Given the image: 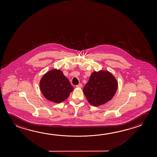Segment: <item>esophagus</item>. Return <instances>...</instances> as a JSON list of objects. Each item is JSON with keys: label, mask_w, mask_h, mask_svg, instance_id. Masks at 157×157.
<instances>
[{"label": "esophagus", "mask_w": 157, "mask_h": 157, "mask_svg": "<svg viewBox=\"0 0 157 157\" xmlns=\"http://www.w3.org/2000/svg\"><path fill=\"white\" fill-rule=\"evenodd\" d=\"M82 84L80 83L78 85H76V87H82Z\"/></svg>", "instance_id": "esophagus-1"}]
</instances>
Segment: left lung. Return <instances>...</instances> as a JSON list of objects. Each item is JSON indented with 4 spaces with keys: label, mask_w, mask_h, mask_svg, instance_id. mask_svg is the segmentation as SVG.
Wrapping results in <instances>:
<instances>
[{
    "label": "left lung",
    "mask_w": 157,
    "mask_h": 157,
    "mask_svg": "<svg viewBox=\"0 0 157 157\" xmlns=\"http://www.w3.org/2000/svg\"><path fill=\"white\" fill-rule=\"evenodd\" d=\"M117 87L118 82L111 73L103 71H95L83 88V92L91 105L98 106L111 100Z\"/></svg>",
    "instance_id": "1"
}]
</instances>
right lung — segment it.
<instances>
[{"mask_svg": "<svg viewBox=\"0 0 157 157\" xmlns=\"http://www.w3.org/2000/svg\"><path fill=\"white\" fill-rule=\"evenodd\" d=\"M41 93L47 100L61 103L67 99L73 87L60 70L54 69L47 72L40 82Z\"/></svg>", "mask_w": 157, "mask_h": 157, "instance_id": "1", "label": "right lung"}]
</instances>
